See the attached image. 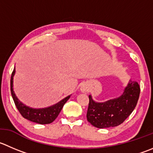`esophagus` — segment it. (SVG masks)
I'll use <instances>...</instances> for the list:
<instances>
[{
	"mask_svg": "<svg viewBox=\"0 0 153 153\" xmlns=\"http://www.w3.org/2000/svg\"><path fill=\"white\" fill-rule=\"evenodd\" d=\"M80 90H81V93H87L89 90L88 87L86 84H82L81 87H80Z\"/></svg>",
	"mask_w": 153,
	"mask_h": 153,
	"instance_id": "esophagus-1",
	"label": "esophagus"
}]
</instances>
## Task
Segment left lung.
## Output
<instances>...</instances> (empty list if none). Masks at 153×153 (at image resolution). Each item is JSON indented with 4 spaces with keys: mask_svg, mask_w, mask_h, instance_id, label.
Listing matches in <instances>:
<instances>
[{
    "mask_svg": "<svg viewBox=\"0 0 153 153\" xmlns=\"http://www.w3.org/2000/svg\"><path fill=\"white\" fill-rule=\"evenodd\" d=\"M140 87L137 81L127 84L120 96L103 102H96L89 96L87 118L89 123L99 128H110L120 125L129 116L137 103Z\"/></svg>",
    "mask_w": 153,
    "mask_h": 153,
    "instance_id": "1",
    "label": "left lung"
}]
</instances>
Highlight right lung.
<instances>
[{
    "mask_svg": "<svg viewBox=\"0 0 153 153\" xmlns=\"http://www.w3.org/2000/svg\"><path fill=\"white\" fill-rule=\"evenodd\" d=\"M16 73V69H14L11 75V80H10V89H11V94L13 99L14 100L16 106L22 116L25 119L31 121V122L36 123L39 124H49L51 123L61 111L63 105H65L68 99L70 98L71 95L66 96L64 99L60 100L57 103L51 106L46 107L42 108H33L31 107L27 106L23 102H21L13 90V77Z\"/></svg>",
    "mask_w": 153,
    "mask_h": 153,
    "instance_id": "right-lung-1",
    "label": "right lung"
}]
</instances>
